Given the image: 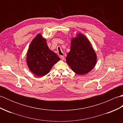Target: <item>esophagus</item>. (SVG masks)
Segmentation results:
<instances>
[{"label": "esophagus", "instance_id": "esophagus-1", "mask_svg": "<svg viewBox=\"0 0 123 123\" xmlns=\"http://www.w3.org/2000/svg\"><path fill=\"white\" fill-rule=\"evenodd\" d=\"M60 59H61L62 60H64V56L63 55H60Z\"/></svg>", "mask_w": 123, "mask_h": 123}]
</instances>
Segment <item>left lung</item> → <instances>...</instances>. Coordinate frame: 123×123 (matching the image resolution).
I'll return each instance as SVG.
<instances>
[{
  "label": "left lung",
  "instance_id": "left-lung-1",
  "mask_svg": "<svg viewBox=\"0 0 123 123\" xmlns=\"http://www.w3.org/2000/svg\"><path fill=\"white\" fill-rule=\"evenodd\" d=\"M96 54L88 39L79 33L71 40L70 51L67 54L66 62L75 74H85L96 65Z\"/></svg>",
  "mask_w": 123,
  "mask_h": 123
}]
</instances>
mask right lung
Masks as SVG:
<instances>
[{"label":"right lung","mask_w":123,"mask_h":123,"mask_svg":"<svg viewBox=\"0 0 123 123\" xmlns=\"http://www.w3.org/2000/svg\"><path fill=\"white\" fill-rule=\"evenodd\" d=\"M60 60L56 53L49 49L46 41L38 34L28 48L26 62L30 70L38 77L47 74L53 65Z\"/></svg>","instance_id":"right-lung-1"}]
</instances>
